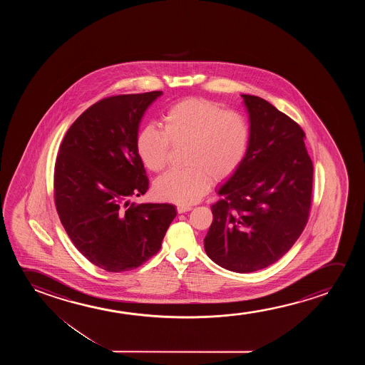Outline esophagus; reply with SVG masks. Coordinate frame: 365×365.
Segmentation results:
<instances>
[{
    "mask_svg": "<svg viewBox=\"0 0 365 365\" xmlns=\"http://www.w3.org/2000/svg\"><path fill=\"white\" fill-rule=\"evenodd\" d=\"M190 210H192V207H190V205H180L177 207L178 213H185V212H190Z\"/></svg>",
    "mask_w": 365,
    "mask_h": 365,
    "instance_id": "esophagus-1",
    "label": "esophagus"
}]
</instances>
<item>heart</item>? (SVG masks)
<instances>
[{"label": "heart", "mask_w": 365, "mask_h": 365, "mask_svg": "<svg viewBox=\"0 0 365 365\" xmlns=\"http://www.w3.org/2000/svg\"><path fill=\"white\" fill-rule=\"evenodd\" d=\"M250 125L235 110L202 98L172 106L163 115V130L148 125L137 135V153L148 170L165 168L172 145H187L183 170H172L155 182V195L180 205L202 198L210 180L230 177L245 160L250 145Z\"/></svg>", "instance_id": "1"}]
</instances>
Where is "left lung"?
<instances>
[{
    "label": "left lung",
    "mask_w": 365,
    "mask_h": 365,
    "mask_svg": "<svg viewBox=\"0 0 365 365\" xmlns=\"http://www.w3.org/2000/svg\"><path fill=\"white\" fill-rule=\"evenodd\" d=\"M250 118L245 160L210 207L213 222L205 250L235 273L263 269L282 258L309 215L313 163L305 135L288 115L257 96L240 95Z\"/></svg>",
    "instance_id": "left-lung-1"
}]
</instances>
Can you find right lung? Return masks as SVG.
Instances as JSON below:
<instances>
[{"instance_id":"right-lung-1","label":"right lung","mask_w":365,"mask_h":365,"mask_svg":"<svg viewBox=\"0 0 365 365\" xmlns=\"http://www.w3.org/2000/svg\"><path fill=\"white\" fill-rule=\"evenodd\" d=\"M160 91L108 97L67 130L55 167V202L76 248L107 272L135 269L160 250L177 212L168 203H130L148 190L137 153L145 110Z\"/></svg>"}]
</instances>
